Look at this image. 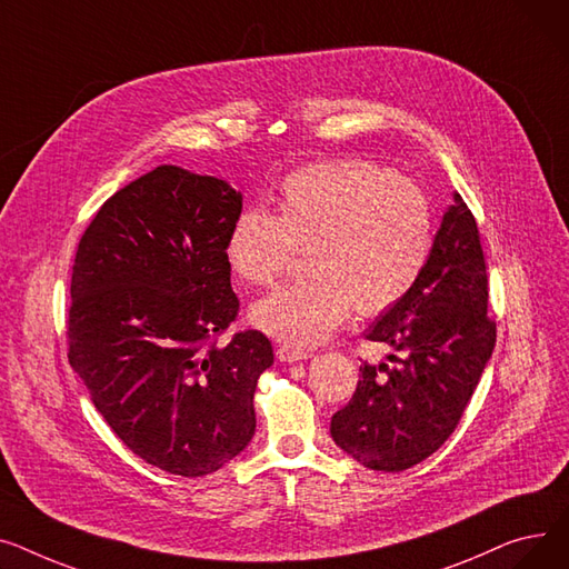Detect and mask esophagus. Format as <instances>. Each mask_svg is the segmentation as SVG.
<instances>
[{"label": "esophagus", "instance_id": "esophagus-1", "mask_svg": "<svg viewBox=\"0 0 569 569\" xmlns=\"http://www.w3.org/2000/svg\"><path fill=\"white\" fill-rule=\"evenodd\" d=\"M278 358H280L282 362H298V360H308V358H312V353H310V351H306V349L291 347V345H280V347H278Z\"/></svg>", "mask_w": 569, "mask_h": 569}]
</instances>
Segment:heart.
<instances>
[{
    "instance_id": "b5f03b06",
    "label": "heart",
    "mask_w": 569,
    "mask_h": 569,
    "mask_svg": "<svg viewBox=\"0 0 569 569\" xmlns=\"http://www.w3.org/2000/svg\"><path fill=\"white\" fill-rule=\"evenodd\" d=\"M433 246L427 192L367 160H328L291 172L278 216L250 209L227 237L231 271L254 287L273 284L306 248L310 278L284 284L252 306L250 319L298 347L328 340L351 308L375 317L420 280Z\"/></svg>"
}]
</instances>
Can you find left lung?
Here are the masks:
<instances>
[{"instance_id":"obj_1","label":"left lung","mask_w":569,"mask_h":569,"mask_svg":"<svg viewBox=\"0 0 569 569\" xmlns=\"http://www.w3.org/2000/svg\"><path fill=\"white\" fill-rule=\"evenodd\" d=\"M487 298L478 224L455 192L420 280L365 332L392 349L390 362L360 367L353 397L330 420L332 441L365 469L386 473L437 452L496 345Z\"/></svg>"}]
</instances>
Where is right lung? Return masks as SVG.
Returning a JSON list of instances; mask_svg holds the SVG:
<instances>
[{
	"mask_svg": "<svg viewBox=\"0 0 569 569\" xmlns=\"http://www.w3.org/2000/svg\"><path fill=\"white\" fill-rule=\"evenodd\" d=\"M243 194L160 164L114 192L82 233L69 306V362L117 437L160 471L202 478L254 437V388L273 365L239 315L227 259Z\"/></svg>",
	"mask_w": 569,
	"mask_h": 569,
	"instance_id": "right-lung-1",
	"label": "right lung"
}]
</instances>
